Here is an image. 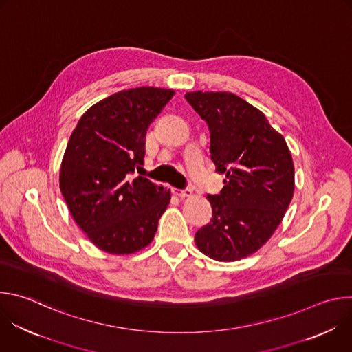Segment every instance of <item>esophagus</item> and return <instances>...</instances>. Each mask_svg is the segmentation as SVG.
<instances>
[{
  "label": "esophagus",
  "instance_id": "esophagus-1",
  "mask_svg": "<svg viewBox=\"0 0 352 352\" xmlns=\"http://www.w3.org/2000/svg\"><path fill=\"white\" fill-rule=\"evenodd\" d=\"M171 190H173V193H174L175 196H179V197H186V196H190V195H192V190L188 189V188H185V189L171 188Z\"/></svg>",
  "mask_w": 352,
  "mask_h": 352
}]
</instances>
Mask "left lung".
I'll use <instances>...</instances> for the list:
<instances>
[{"label": "left lung", "mask_w": 352, "mask_h": 352, "mask_svg": "<svg viewBox=\"0 0 352 352\" xmlns=\"http://www.w3.org/2000/svg\"><path fill=\"white\" fill-rule=\"evenodd\" d=\"M186 102L208 122L210 155L226 174L220 195H208L212 220L196 246L219 262L255 254L281 223L294 195V163L285 139L267 118L228 91H190Z\"/></svg>", "instance_id": "left-lung-1"}]
</instances>
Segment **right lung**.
I'll return each mask as SVG.
<instances>
[{
  "label": "right lung",
  "instance_id": "add662e5",
  "mask_svg": "<svg viewBox=\"0 0 352 352\" xmlns=\"http://www.w3.org/2000/svg\"><path fill=\"white\" fill-rule=\"evenodd\" d=\"M174 90L142 86L91 106L74 129L60 189L79 228L104 252L128 255L153 241L171 193L139 175L146 132Z\"/></svg>",
  "mask_w": 352,
  "mask_h": 352
}]
</instances>
